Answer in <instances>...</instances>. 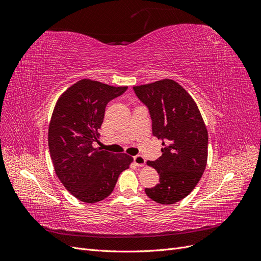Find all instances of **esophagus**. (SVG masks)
I'll return each mask as SVG.
<instances>
[{
  "label": "esophagus",
  "instance_id": "obj_1",
  "mask_svg": "<svg viewBox=\"0 0 261 261\" xmlns=\"http://www.w3.org/2000/svg\"><path fill=\"white\" fill-rule=\"evenodd\" d=\"M134 162H135V164L137 165L138 168H141V167H144V165H145L146 160H145V158L143 155L138 154V155L134 156Z\"/></svg>",
  "mask_w": 261,
  "mask_h": 261
}]
</instances>
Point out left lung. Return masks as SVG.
<instances>
[{
	"label": "left lung",
	"instance_id": "8db88e82",
	"mask_svg": "<svg viewBox=\"0 0 261 261\" xmlns=\"http://www.w3.org/2000/svg\"><path fill=\"white\" fill-rule=\"evenodd\" d=\"M152 120V134L162 140V155L147 161L160 183L145 192L150 199L172 204L192 193L208 159V130L198 107L183 87L169 80L134 87Z\"/></svg>",
	"mask_w": 261,
	"mask_h": 261
}]
</instances>
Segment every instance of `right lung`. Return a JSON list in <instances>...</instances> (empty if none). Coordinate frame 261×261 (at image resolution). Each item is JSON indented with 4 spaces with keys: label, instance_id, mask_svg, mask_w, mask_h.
Returning a JSON list of instances; mask_svg holds the SVG:
<instances>
[{
    "label": "right lung",
    "instance_id": "obj_1",
    "mask_svg": "<svg viewBox=\"0 0 261 261\" xmlns=\"http://www.w3.org/2000/svg\"><path fill=\"white\" fill-rule=\"evenodd\" d=\"M127 86L113 87L81 80L61 94L49 124V150L61 183L78 200L94 203L113 192L118 176L133 158L93 148L108 102Z\"/></svg>",
    "mask_w": 261,
    "mask_h": 261
}]
</instances>
